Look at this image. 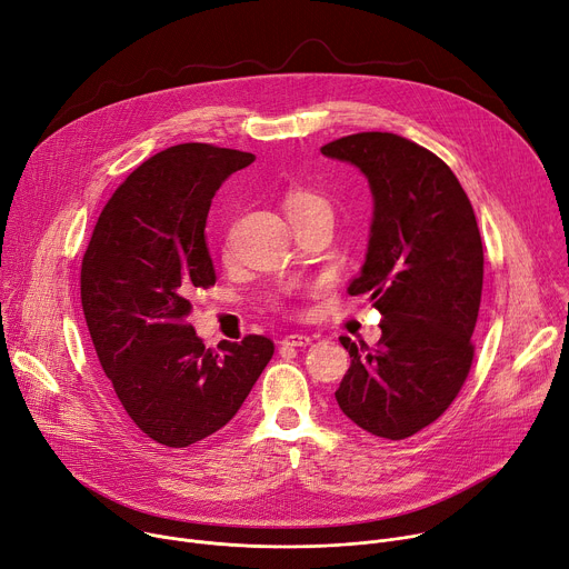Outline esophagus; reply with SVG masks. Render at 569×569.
Returning a JSON list of instances; mask_svg holds the SVG:
<instances>
[{"mask_svg":"<svg viewBox=\"0 0 569 569\" xmlns=\"http://www.w3.org/2000/svg\"><path fill=\"white\" fill-rule=\"evenodd\" d=\"M281 346H286V348H307V346H311V336H307V333H288V336H283Z\"/></svg>","mask_w":569,"mask_h":569,"instance_id":"obj_1","label":"esophagus"}]
</instances>
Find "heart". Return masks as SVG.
<instances>
[{"mask_svg": "<svg viewBox=\"0 0 569 569\" xmlns=\"http://www.w3.org/2000/svg\"><path fill=\"white\" fill-rule=\"evenodd\" d=\"M313 201H320V199H318V197H313V194H309V192H295V194H290V197H288V212H290V210H295V208H299V206L313 203Z\"/></svg>", "mask_w": 569, "mask_h": 569, "instance_id": "heart-1", "label": "heart"}]
</instances>
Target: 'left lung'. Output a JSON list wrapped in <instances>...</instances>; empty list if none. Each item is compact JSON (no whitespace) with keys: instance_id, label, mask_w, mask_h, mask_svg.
Returning a JSON list of instances; mask_svg holds the SVG:
<instances>
[{"instance_id":"8db88e82","label":"left lung","mask_w":569,"mask_h":569,"mask_svg":"<svg viewBox=\"0 0 569 569\" xmlns=\"http://www.w3.org/2000/svg\"><path fill=\"white\" fill-rule=\"evenodd\" d=\"M370 184L372 223L350 295L382 313L377 348L340 343L352 363L336 389L350 421L375 437L407 439L460 393L482 292V242L460 180L428 148L393 132H359L320 148Z\"/></svg>"}]
</instances>
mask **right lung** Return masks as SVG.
<instances>
[{
    "mask_svg": "<svg viewBox=\"0 0 569 569\" xmlns=\"http://www.w3.org/2000/svg\"><path fill=\"white\" fill-rule=\"evenodd\" d=\"M251 153L178 143L111 194L82 260V309L96 355L134 426L169 448L229 423L274 355L264 336L210 350L187 322L214 286L206 242L212 197Z\"/></svg>",
    "mask_w": 569,
    "mask_h": 569,
    "instance_id": "add662e5",
    "label": "right lung"
}]
</instances>
